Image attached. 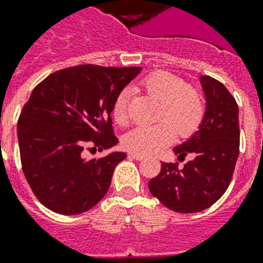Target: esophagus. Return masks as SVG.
I'll list each match as a JSON object with an SVG mask.
<instances>
[{
	"label": "esophagus",
	"mask_w": 263,
	"mask_h": 263,
	"mask_svg": "<svg viewBox=\"0 0 263 263\" xmlns=\"http://www.w3.org/2000/svg\"><path fill=\"white\" fill-rule=\"evenodd\" d=\"M128 157L134 158V159H136V161H143L144 159V155H142V154H136V153H129L128 154Z\"/></svg>",
	"instance_id": "obj_1"
}]
</instances>
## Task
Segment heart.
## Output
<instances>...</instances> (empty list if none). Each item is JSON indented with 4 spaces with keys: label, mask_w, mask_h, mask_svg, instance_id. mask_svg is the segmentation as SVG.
Instances as JSON below:
<instances>
[{
    "label": "heart",
    "mask_w": 263,
    "mask_h": 263,
    "mask_svg": "<svg viewBox=\"0 0 263 263\" xmlns=\"http://www.w3.org/2000/svg\"><path fill=\"white\" fill-rule=\"evenodd\" d=\"M142 87L159 101L157 120L161 121L128 132L123 139L128 151L142 155L155 154L170 144L176 134L180 138H189L201 125L205 115L204 97L197 87L186 85L181 77L155 71L142 81ZM128 100L129 93L123 90L113 102V119L119 125L128 124Z\"/></svg>",
    "instance_id": "obj_1"
}]
</instances>
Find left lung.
<instances>
[{"instance_id":"8db88e82","label":"left lung","mask_w":263,"mask_h":263,"mask_svg":"<svg viewBox=\"0 0 263 263\" xmlns=\"http://www.w3.org/2000/svg\"><path fill=\"white\" fill-rule=\"evenodd\" d=\"M205 95L201 125L186 142L173 148L183 167L162 162L161 173L148 189L165 206L180 213H194L213 205L227 191L239 155V109L235 98L223 83L209 76L200 77Z\"/></svg>"}]
</instances>
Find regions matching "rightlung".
I'll return each mask as SVG.
<instances>
[{
	"instance_id": "obj_1",
	"label": "right lung",
	"mask_w": 263,
	"mask_h": 263,
	"mask_svg": "<svg viewBox=\"0 0 263 263\" xmlns=\"http://www.w3.org/2000/svg\"><path fill=\"white\" fill-rule=\"evenodd\" d=\"M142 67L81 65L52 72L32 90L17 123L23 172L36 198L59 215L86 212L108 192L125 153L86 159L108 150L113 102Z\"/></svg>"
}]
</instances>
